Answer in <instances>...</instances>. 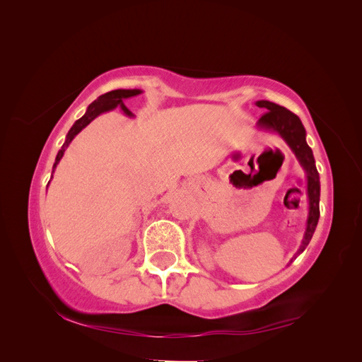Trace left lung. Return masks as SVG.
<instances>
[{"label": "left lung", "mask_w": 362, "mask_h": 362, "mask_svg": "<svg viewBox=\"0 0 362 362\" xmlns=\"http://www.w3.org/2000/svg\"><path fill=\"white\" fill-rule=\"evenodd\" d=\"M257 105L266 112L258 119L257 125L262 129L278 133L286 140V144L291 148L296 158L299 160L300 166L306 173V194H308L310 213L308 218H306V229L302 245L298 252V254H300L308 246L320 217V178L315 168V160L311 148L306 144V131L298 116L287 110L286 107H281L270 101H257Z\"/></svg>", "instance_id": "obj_1"}]
</instances>
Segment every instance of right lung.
I'll return each mask as SVG.
<instances>
[{"label": "right lung", "mask_w": 362, "mask_h": 362, "mask_svg": "<svg viewBox=\"0 0 362 362\" xmlns=\"http://www.w3.org/2000/svg\"><path fill=\"white\" fill-rule=\"evenodd\" d=\"M139 93H141L140 89H117V90H112V92H107V93L101 95L100 98H98V100H95L89 107H87L84 116L76 120V122L72 125V128L69 129V133L66 136V140H64V144H63L62 149L59 151V154L56 157V163H54V166H52V172H54V169L57 168V164L62 160L64 151H66V148L69 146V144L74 140V137L78 134L84 127L89 125L96 116H100L101 113H105V112H110V110H113V108H116V107H120V108H122V112L127 116L133 117L134 115L131 113L128 108L125 107L124 100H127V98H131V96H136Z\"/></svg>", "instance_id": "right-lung-1"}]
</instances>
